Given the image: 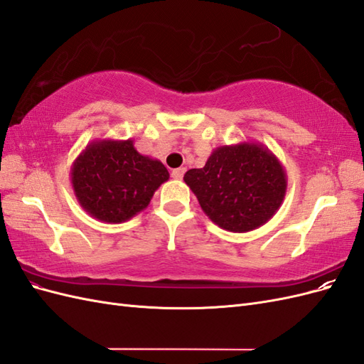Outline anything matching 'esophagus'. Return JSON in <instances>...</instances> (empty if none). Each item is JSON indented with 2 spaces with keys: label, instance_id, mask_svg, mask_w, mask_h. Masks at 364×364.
<instances>
[{
  "label": "esophagus",
  "instance_id": "1",
  "mask_svg": "<svg viewBox=\"0 0 364 364\" xmlns=\"http://www.w3.org/2000/svg\"><path fill=\"white\" fill-rule=\"evenodd\" d=\"M183 174H185V168H183V167H181V168H174V170L171 171L173 179H178V181L183 178Z\"/></svg>",
  "mask_w": 364,
  "mask_h": 364
}]
</instances>
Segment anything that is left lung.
I'll return each instance as SVG.
<instances>
[{
	"instance_id": "obj_1",
	"label": "left lung",
	"mask_w": 364,
	"mask_h": 364,
	"mask_svg": "<svg viewBox=\"0 0 364 364\" xmlns=\"http://www.w3.org/2000/svg\"><path fill=\"white\" fill-rule=\"evenodd\" d=\"M203 213L229 232H249L277 214L287 193V174L261 142H238L213 150L203 168L183 176Z\"/></svg>"
}]
</instances>
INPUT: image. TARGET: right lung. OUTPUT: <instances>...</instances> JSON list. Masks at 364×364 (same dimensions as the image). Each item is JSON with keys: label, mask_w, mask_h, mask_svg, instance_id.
Returning a JSON list of instances; mask_svg holds the SVG:
<instances>
[{"label": "right lung", "mask_w": 364, "mask_h": 364, "mask_svg": "<svg viewBox=\"0 0 364 364\" xmlns=\"http://www.w3.org/2000/svg\"><path fill=\"white\" fill-rule=\"evenodd\" d=\"M77 202L105 223H123L146 209L170 178L158 159L144 156L134 139H94L71 165Z\"/></svg>", "instance_id": "obj_1"}]
</instances>
